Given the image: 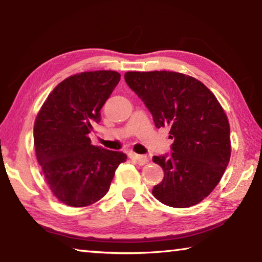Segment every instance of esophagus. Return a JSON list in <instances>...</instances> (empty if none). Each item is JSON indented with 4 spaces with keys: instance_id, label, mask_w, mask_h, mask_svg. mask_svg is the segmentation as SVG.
<instances>
[{
    "instance_id": "esophagus-1",
    "label": "esophagus",
    "mask_w": 262,
    "mask_h": 262,
    "mask_svg": "<svg viewBox=\"0 0 262 262\" xmlns=\"http://www.w3.org/2000/svg\"><path fill=\"white\" fill-rule=\"evenodd\" d=\"M128 156L132 159H135L136 162H139V164L141 165H144V164H147L149 162V159L147 156H144V155H139V154H135V152H129L128 154Z\"/></svg>"
}]
</instances>
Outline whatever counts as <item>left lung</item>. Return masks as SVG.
<instances>
[{
  "instance_id": "8db88e82",
  "label": "left lung",
  "mask_w": 262,
  "mask_h": 262,
  "mask_svg": "<svg viewBox=\"0 0 262 262\" xmlns=\"http://www.w3.org/2000/svg\"><path fill=\"white\" fill-rule=\"evenodd\" d=\"M125 81L152 114L157 128H170L172 152L154 156L164 171L152 188L173 208L198 205L224 174L230 156V126L223 107L205 84L174 72H128Z\"/></svg>"
}]
</instances>
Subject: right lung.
<instances>
[{
	"mask_svg": "<svg viewBox=\"0 0 262 262\" xmlns=\"http://www.w3.org/2000/svg\"><path fill=\"white\" fill-rule=\"evenodd\" d=\"M120 81L113 70L73 75L57 84L34 121L35 156L57 200L86 207L108 192L127 155L96 147L89 137L100 110Z\"/></svg>",
	"mask_w": 262,
	"mask_h": 262,
	"instance_id": "right-lung-1",
	"label": "right lung"
}]
</instances>
